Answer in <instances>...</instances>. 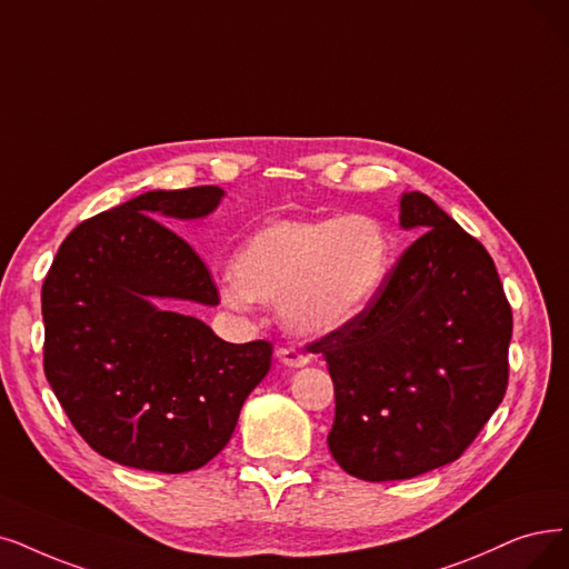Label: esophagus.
I'll return each instance as SVG.
<instances>
[{"label": "esophagus", "instance_id": "esophagus-1", "mask_svg": "<svg viewBox=\"0 0 569 569\" xmlns=\"http://www.w3.org/2000/svg\"><path fill=\"white\" fill-rule=\"evenodd\" d=\"M276 357L280 363H284V367H291V369H301L308 363V355L299 352L297 348H278Z\"/></svg>", "mask_w": 569, "mask_h": 569}]
</instances>
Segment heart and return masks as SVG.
<instances>
[{
    "mask_svg": "<svg viewBox=\"0 0 569 569\" xmlns=\"http://www.w3.org/2000/svg\"><path fill=\"white\" fill-rule=\"evenodd\" d=\"M392 268L385 226L367 214L272 221L244 242L223 299L278 306L299 336H327L367 310Z\"/></svg>",
    "mask_w": 569,
    "mask_h": 569,
    "instance_id": "obj_1",
    "label": "heart"
}]
</instances>
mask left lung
<instances>
[{
	"mask_svg": "<svg viewBox=\"0 0 569 569\" xmlns=\"http://www.w3.org/2000/svg\"><path fill=\"white\" fill-rule=\"evenodd\" d=\"M399 223L422 236L357 320L310 346L336 392L333 460L361 481L456 462L502 403L511 308L486 247L420 191Z\"/></svg>",
	"mask_w": 569,
	"mask_h": 569,
	"instance_id": "obj_1",
	"label": "left lung"
}]
</instances>
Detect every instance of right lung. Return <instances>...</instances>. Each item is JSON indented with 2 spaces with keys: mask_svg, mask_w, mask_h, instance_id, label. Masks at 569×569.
Segmentation results:
<instances>
[{
  "mask_svg": "<svg viewBox=\"0 0 569 569\" xmlns=\"http://www.w3.org/2000/svg\"><path fill=\"white\" fill-rule=\"evenodd\" d=\"M219 187L147 191L64 238L41 287L43 371L83 441L123 467L184 473L229 443L270 369L266 340L226 343L166 301L217 306L210 270L166 223L202 219Z\"/></svg>",
  "mask_w": 569,
  "mask_h": 569,
  "instance_id": "add662e5",
  "label": "right lung"
}]
</instances>
